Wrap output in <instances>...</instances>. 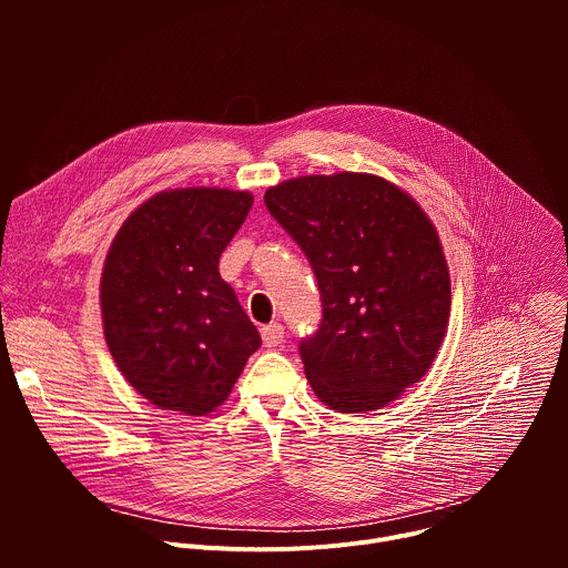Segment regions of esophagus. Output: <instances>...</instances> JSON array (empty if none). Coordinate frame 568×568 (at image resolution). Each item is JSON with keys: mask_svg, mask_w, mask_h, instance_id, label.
Wrapping results in <instances>:
<instances>
[{"mask_svg": "<svg viewBox=\"0 0 568 568\" xmlns=\"http://www.w3.org/2000/svg\"><path fill=\"white\" fill-rule=\"evenodd\" d=\"M261 337H263V344H265L267 348H276V346L283 344L285 331H283L281 323H270V326H263V328H261Z\"/></svg>", "mask_w": 568, "mask_h": 568, "instance_id": "34e87169", "label": "esophagus"}]
</instances>
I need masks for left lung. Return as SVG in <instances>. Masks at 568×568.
Here are the masks:
<instances>
[{
  "label": "left lung",
  "mask_w": 568,
  "mask_h": 568,
  "mask_svg": "<svg viewBox=\"0 0 568 568\" xmlns=\"http://www.w3.org/2000/svg\"><path fill=\"white\" fill-rule=\"evenodd\" d=\"M318 283L323 318L298 346L316 397L339 414L386 407L429 371L452 285L418 202L368 173L305 175L265 193Z\"/></svg>",
  "instance_id": "1"
}]
</instances>
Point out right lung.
Returning a JSON list of instances; mask_svg holds the SVG:
<instances>
[{
    "mask_svg": "<svg viewBox=\"0 0 568 568\" xmlns=\"http://www.w3.org/2000/svg\"><path fill=\"white\" fill-rule=\"evenodd\" d=\"M252 204L247 191H161L112 240L101 276L105 342L130 386L159 409L206 416L261 348L217 270Z\"/></svg>",
    "mask_w": 568,
    "mask_h": 568,
    "instance_id": "right-lung-1",
    "label": "right lung"
}]
</instances>
